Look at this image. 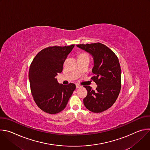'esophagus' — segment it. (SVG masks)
I'll return each instance as SVG.
<instances>
[{"label":"esophagus","mask_w":150,"mask_h":150,"mask_svg":"<svg viewBox=\"0 0 150 150\" xmlns=\"http://www.w3.org/2000/svg\"><path fill=\"white\" fill-rule=\"evenodd\" d=\"M76 88H80V87H81V85H80L78 84V83H76Z\"/></svg>","instance_id":"1"}]
</instances>
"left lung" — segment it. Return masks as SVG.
<instances>
[{"instance_id": "8db88e82", "label": "left lung", "mask_w": 150, "mask_h": 150, "mask_svg": "<svg viewBox=\"0 0 150 150\" xmlns=\"http://www.w3.org/2000/svg\"><path fill=\"white\" fill-rule=\"evenodd\" d=\"M76 46L93 57L92 72L95 75L91 79L97 85L95 91L90 86H83L88 93L83 104L90 111L101 113L109 109L119 94L121 69L119 59L112 50L100 42Z\"/></svg>"}]
</instances>
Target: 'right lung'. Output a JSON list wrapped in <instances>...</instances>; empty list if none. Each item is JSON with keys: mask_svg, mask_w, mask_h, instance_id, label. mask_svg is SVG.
I'll use <instances>...</instances> for the list:
<instances>
[{"mask_svg": "<svg viewBox=\"0 0 150 150\" xmlns=\"http://www.w3.org/2000/svg\"><path fill=\"white\" fill-rule=\"evenodd\" d=\"M74 46L42 49L31 64L28 77L32 96L38 108L46 113L53 115L62 111L76 88L74 83L64 85L55 78L62 72L63 63Z\"/></svg>", "mask_w": 150, "mask_h": 150, "instance_id": "right-lung-1", "label": "right lung"}]
</instances>
